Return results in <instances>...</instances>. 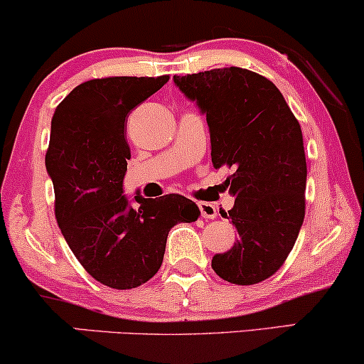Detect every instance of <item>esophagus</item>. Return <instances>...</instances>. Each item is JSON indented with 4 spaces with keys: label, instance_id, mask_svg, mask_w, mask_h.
I'll return each mask as SVG.
<instances>
[{
    "label": "esophagus",
    "instance_id": "esophagus-1",
    "mask_svg": "<svg viewBox=\"0 0 364 364\" xmlns=\"http://www.w3.org/2000/svg\"><path fill=\"white\" fill-rule=\"evenodd\" d=\"M199 209H200V216L205 219H214L218 216L216 205L210 203H199Z\"/></svg>",
    "mask_w": 364,
    "mask_h": 364
}]
</instances>
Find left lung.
<instances>
[{"mask_svg": "<svg viewBox=\"0 0 364 364\" xmlns=\"http://www.w3.org/2000/svg\"><path fill=\"white\" fill-rule=\"evenodd\" d=\"M173 82L205 116L214 168H235L226 216L240 237L214 255V272L236 285L263 282L284 264L306 216L299 121L272 80L240 67L173 75Z\"/></svg>", "mask_w": 364, "mask_h": 364, "instance_id": "left-lung-1", "label": "left lung"}]
</instances>
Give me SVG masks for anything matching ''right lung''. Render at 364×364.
I'll return each mask as SVG.
<instances>
[{
    "label": "right lung",
    "instance_id": "obj_1",
    "mask_svg": "<svg viewBox=\"0 0 364 364\" xmlns=\"http://www.w3.org/2000/svg\"><path fill=\"white\" fill-rule=\"evenodd\" d=\"M167 80L168 75L87 80L52 116L45 167L55 191L58 228L89 275L111 289H134L150 280L164 262L168 231L200 216L183 196L124 194L132 156L124 121Z\"/></svg>",
    "mask_w": 364,
    "mask_h": 364
}]
</instances>
